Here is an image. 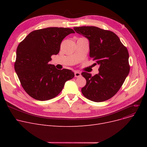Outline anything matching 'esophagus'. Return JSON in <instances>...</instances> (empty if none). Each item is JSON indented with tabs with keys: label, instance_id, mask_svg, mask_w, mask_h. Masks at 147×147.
<instances>
[{
	"label": "esophagus",
	"instance_id": "34e87169",
	"mask_svg": "<svg viewBox=\"0 0 147 147\" xmlns=\"http://www.w3.org/2000/svg\"><path fill=\"white\" fill-rule=\"evenodd\" d=\"M74 76L76 78H79V77L81 76V73L78 71H75L74 72Z\"/></svg>",
	"mask_w": 147,
	"mask_h": 147
}]
</instances>
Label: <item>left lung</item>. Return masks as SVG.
<instances>
[{"mask_svg": "<svg viewBox=\"0 0 147 147\" xmlns=\"http://www.w3.org/2000/svg\"><path fill=\"white\" fill-rule=\"evenodd\" d=\"M89 40V56L99 64V74L82 73L86 84L82 93L94 102H102L117 94L129 73V52L119 37L111 31L94 26L74 27Z\"/></svg>", "mask_w": 147, "mask_h": 147, "instance_id": "1", "label": "left lung"}]
</instances>
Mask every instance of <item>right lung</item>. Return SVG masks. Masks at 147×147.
Masks as SVG:
<instances>
[{"label":"right lung","instance_id":"1","mask_svg":"<svg viewBox=\"0 0 147 147\" xmlns=\"http://www.w3.org/2000/svg\"><path fill=\"white\" fill-rule=\"evenodd\" d=\"M74 31L69 28L48 27L29 33L20 43L14 63L21 84L26 93L38 101L57 96L65 83L73 79L68 69H58L49 64L52 55H57L64 38Z\"/></svg>","mask_w":147,"mask_h":147}]
</instances>
